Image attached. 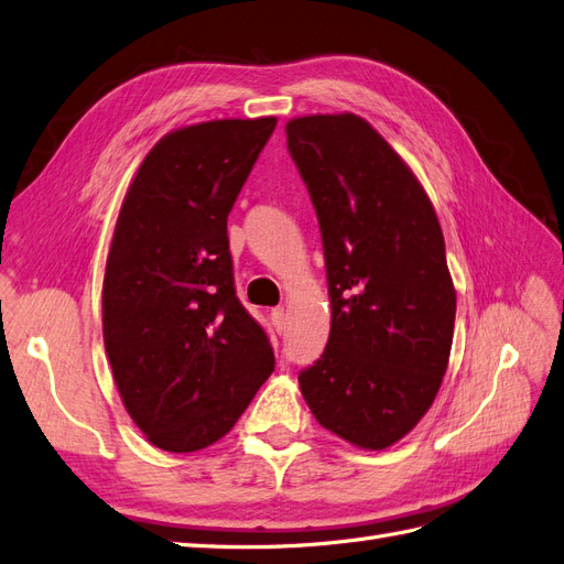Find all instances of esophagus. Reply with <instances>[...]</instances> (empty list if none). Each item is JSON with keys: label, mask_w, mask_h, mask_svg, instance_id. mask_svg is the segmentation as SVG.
Returning <instances> with one entry per match:
<instances>
[{"label": "esophagus", "mask_w": 564, "mask_h": 564, "mask_svg": "<svg viewBox=\"0 0 564 564\" xmlns=\"http://www.w3.org/2000/svg\"><path fill=\"white\" fill-rule=\"evenodd\" d=\"M270 319H273V326L278 334L286 332V315H284V307H273L270 310Z\"/></svg>", "instance_id": "esophagus-1"}]
</instances>
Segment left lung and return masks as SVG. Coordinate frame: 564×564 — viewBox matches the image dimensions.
I'll use <instances>...</instances> for the list:
<instances>
[{"instance_id": "8db88e82", "label": "left lung", "mask_w": 564, "mask_h": 564, "mask_svg": "<svg viewBox=\"0 0 564 564\" xmlns=\"http://www.w3.org/2000/svg\"><path fill=\"white\" fill-rule=\"evenodd\" d=\"M286 149L317 212L332 299L301 392L324 430L382 451L430 411L448 368L457 299L436 212L355 113L289 121Z\"/></svg>"}]
</instances>
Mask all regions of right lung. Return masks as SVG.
I'll return each mask as SVG.
<instances>
[{
	"label": "right lung",
	"mask_w": 564,
	"mask_h": 564,
	"mask_svg": "<svg viewBox=\"0 0 564 564\" xmlns=\"http://www.w3.org/2000/svg\"><path fill=\"white\" fill-rule=\"evenodd\" d=\"M278 119L170 132L126 193L102 286L105 349L123 405L167 453L207 448L275 371L236 294L228 215Z\"/></svg>",
	"instance_id": "right-lung-1"
}]
</instances>
